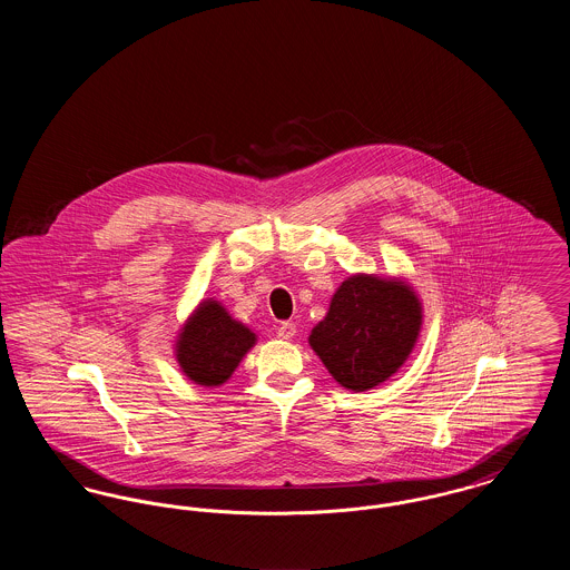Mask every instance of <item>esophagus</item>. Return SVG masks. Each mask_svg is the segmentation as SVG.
Wrapping results in <instances>:
<instances>
[{
	"instance_id": "esophagus-1",
	"label": "esophagus",
	"mask_w": 570,
	"mask_h": 570,
	"mask_svg": "<svg viewBox=\"0 0 570 570\" xmlns=\"http://www.w3.org/2000/svg\"><path fill=\"white\" fill-rule=\"evenodd\" d=\"M295 335H297V325H295V323L286 321V323H282V325L277 326V337H279V340H293Z\"/></svg>"
}]
</instances>
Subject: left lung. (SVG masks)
Returning <instances> with one entry per match:
<instances>
[{
    "instance_id": "8db88e82",
    "label": "left lung",
    "mask_w": 570,
    "mask_h": 570,
    "mask_svg": "<svg viewBox=\"0 0 570 570\" xmlns=\"http://www.w3.org/2000/svg\"><path fill=\"white\" fill-rule=\"evenodd\" d=\"M421 325L423 307L410 284L356 273L335 291L325 318L309 333V346L333 379L361 393L406 363Z\"/></svg>"
}]
</instances>
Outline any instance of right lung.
<instances>
[{
    "label": "right lung",
    "instance_id": "obj_1",
    "mask_svg": "<svg viewBox=\"0 0 570 570\" xmlns=\"http://www.w3.org/2000/svg\"><path fill=\"white\" fill-rule=\"evenodd\" d=\"M256 335L235 321L222 303L205 298L191 312L175 344L181 372L203 386H217L233 376Z\"/></svg>",
    "mask_w": 570,
    "mask_h": 570
}]
</instances>
